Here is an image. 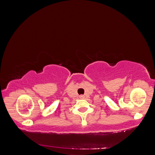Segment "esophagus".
<instances>
[{"label": "esophagus", "instance_id": "1", "mask_svg": "<svg viewBox=\"0 0 155 155\" xmlns=\"http://www.w3.org/2000/svg\"><path fill=\"white\" fill-rule=\"evenodd\" d=\"M79 97H80L81 99H83V98L84 97V95H80V96H79Z\"/></svg>", "mask_w": 155, "mask_h": 155}]
</instances>
